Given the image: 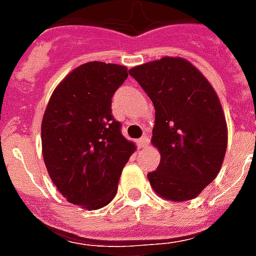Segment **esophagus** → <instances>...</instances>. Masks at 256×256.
<instances>
[{"instance_id": "1", "label": "esophagus", "mask_w": 256, "mask_h": 256, "mask_svg": "<svg viewBox=\"0 0 256 256\" xmlns=\"http://www.w3.org/2000/svg\"><path fill=\"white\" fill-rule=\"evenodd\" d=\"M148 144H150V138L145 136V137H142V138L138 140V146L140 148H146L148 146Z\"/></svg>"}]
</instances>
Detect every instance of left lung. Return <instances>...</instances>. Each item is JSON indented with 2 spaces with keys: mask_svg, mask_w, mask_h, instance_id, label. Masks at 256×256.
I'll use <instances>...</instances> for the list:
<instances>
[{
  "mask_svg": "<svg viewBox=\"0 0 256 256\" xmlns=\"http://www.w3.org/2000/svg\"><path fill=\"white\" fill-rule=\"evenodd\" d=\"M128 72L155 106L150 142L160 154V164L148 172L150 186L170 202L198 198L218 176L228 146V126L216 92L182 58L166 56Z\"/></svg>",
  "mask_w": 256,
  "mask_h": 256,
  "instance_id": "1",
  "label": "left lung"
}]
</instances>
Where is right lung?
Wrapping results in <instances>:
<instances>
[{
    "label": "right lung",
    "instance_id": "1",
    "mask_svg": "<svg viewBox=\"0 0 256 256\" xmlns=\"http://www.w3.org/2000/svg\"><path fill=\"white\" fill-rule=\"evenodd\" d=\"M128 75L124 66L82 64L53 90L42 118L48 174L80 208L98 210L115 198L123 167L137 150L112 116V96Z\"/></svg>",
    "mask_w": 256,
    "mask_h": 256
}]
</instances>
